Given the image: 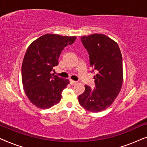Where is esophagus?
Here are the masks:
<instances>
[{
  "label": "esophagus",
  "mask_w": 147,
  "mask_h": 147,
  "mask_svg": "<svg viewBox=\"0 0 147 147\" xmlns=\"http://www.w3.org/2000/svg\"><path fill=\"white\" fill-rule=\"evenodd\" d=\"M69 82H70V84H71V85H75V84L78 83L76 81H74V80H70Z\"/></svg>",
  "instance_id": "34e87169"
}]
</instances>
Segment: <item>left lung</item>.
Here are the masks:
<instances>
[{
	"instance_id": "obj_1",
	"label": "left lung",
	"mask_w": 147,
	"mask_h": 147,
	"mask_svg": "<svg viewBox=\"0 0 147 147\" xmlns=\"http://www.w3.org/2000/svg\"><path fill=\"white\" fill-rule=\"evenodd\" d=\"M81 40L89 53L90 66L96 71L95 88L85 85L79 103L86 110L99 112L113 103L123 82L122 57L118 43L104 34L82 36Z\"/></svg>"
}]
</instances>
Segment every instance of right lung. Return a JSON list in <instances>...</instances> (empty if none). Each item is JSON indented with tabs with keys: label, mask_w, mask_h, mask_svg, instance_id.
<instances>
[{
	"label": "right lung",
	"mask_w": 147,
	"mask_h": 147,
	"mask_svg": "<svg viewBox=\"0 0 147 147\" xmlns=\"http://www.w3.org/2000/svg\"><path fill=\"white\" fill-rule=\"evenodd\" d=\"M76 36L45 34L28 47L22 64V82L26 96L36 107L47 109L59 103L69 80L51 76L53 67L64 48L76 41Z\"/></svg>",
	"instance_id": "right-lung-1"
}]
</instances>
